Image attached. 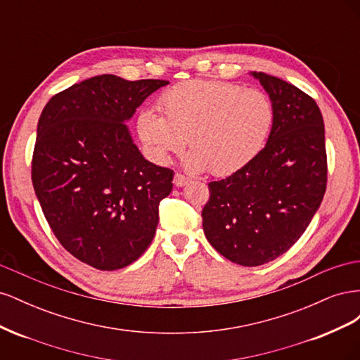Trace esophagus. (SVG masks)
<instances>
[{"label":"esophagus","mask_w":360,"mask_h":360,"mask_svg":"<svg viewBox=\"0 0 360 360\" xmlns=\"http://www.w3.org/2000/svg\"><path fill=\"white\" fill-rule=\"evenodd\" d=\"M191 183V179L189 177H186V176H183V174H176V176H174V184H176L177 188H183V186H186V184H189Z\"/></svg>","instance_id":"1"}]
</instances>
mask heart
<instances>
[{
    "instance_id": "obj_1",
    "label": "heart",
    "mask_w": 360,
    "mask_h": 360,
    "mask_svg": "<svg viewBox=\"0 0 360 360\" xmlns=\"http://www.w3.org/2000/svg\"><path fill=\"white\" fill-rule=\"evenodd\" d=\"M165 117L151 108L138 115V135L150 158L168 163L192 148L186 167L228 176L246 167L264 148L275 122L270 97L242 85L192 79L174 85L160 97Z\"/></svg>"
}]
</instances>
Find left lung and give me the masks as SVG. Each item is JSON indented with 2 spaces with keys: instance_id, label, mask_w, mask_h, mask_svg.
Listing matches in <instances>:
<instances>
[{
  "instance_id": "left-lung-1",
  "label": "left lung",
  "mask_w": 360,
  "mask_h": 360,
  "mask_svg": "<svg viewBox=\"0 0 360 360\" xmlns=\"http://www.w3.org/2000/svg\"><path fill=\"white\" fill-rule=\"evenodd\" d=\"M250 76L274 103V126L254 160L209 183L201 216L217 252L255 267L287 252L307 230L324 197L328 159L323 115L312 97L276 76Z\"/></svg>"
}]
</instances>
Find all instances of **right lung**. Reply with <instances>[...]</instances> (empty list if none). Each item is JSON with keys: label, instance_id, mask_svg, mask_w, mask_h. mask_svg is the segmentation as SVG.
Segmentation results:
<instances>
[{"label": "right lung", "instance_id": "obj_1", "mask_svg": "<svg viewBox=\"0 0 360 360\" xmlns=\"http://www.w3.org/2000/svg\"><path fill=\"white\" fill-rule=\"evenodd\" d=\"M168 84L93 76L53 96L39 118L37 200L63 248L94 269L132 264L156 234L174 172L144 159L126 122Z\"/></svg>", "mask_w": 360, "mask_h": 360}]
</instances>
